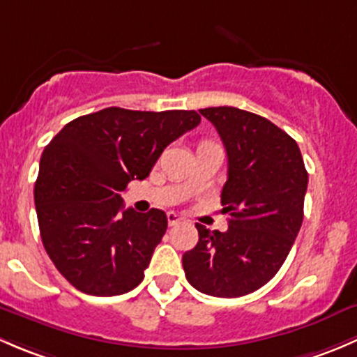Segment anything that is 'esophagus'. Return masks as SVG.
<instances>
[{
  "label": "esophagus",
  "mask_w": 357,
  "mask_h": 357,
  "mask_svg": "<svg viewBox=\"0 0 357 357\" xmlns=\"http://www.w3.org/2000/svg\"><path fill=\"white\" fill-rule=\"evenodd\" d=\"M167 218H168V225H170V227L178 225V223L182 222V218H180L177 213H174V211H168L167 213Z\"/></svg>",
  "instance_id": "obj_1"
}]
</instances>
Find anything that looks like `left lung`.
I'll use <instances>...</instances> for the list:
<instances>
[{"label": "left lung", "mask_w": 357, "mask_h": 357, "mask_svg": "<svg viewBox=\"0 0 357 357\" xmlns=\"http://www.w3.org/2000/svg\"><path fill=\"white\" fill-rule=\"evenodd\" d=\"M222 137L229 177L222 190L229 230L196 223L199 242L182 256L185 278L215 297H241L271 280L304 216L307 172L299 146L264 116L232 106L199 109Z\"/></svg>", "instance_id": "1"}]
</instances>
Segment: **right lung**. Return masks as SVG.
I'll use <instances>...</instances> for the list:
<instances>
[{
    "label": "right lung",
    "instance_id": "obj_1",
    "mask_svg": "<svg viewBox=\"0 0 357 357\" xmlns=\"http://www.w3.org/2000/svg\"><path fill=\"white\" fill-rule=\"evenodd\" d=\"M199 122L194 109L112 106L72 120L44 148L34 187L39 230L47 256L73 287L109 297L141 284L168 220L161 209H123L122 194Z\"/></svg>",
    "mask_w": 357,
    "mask_h": 357
}]
</instances>
